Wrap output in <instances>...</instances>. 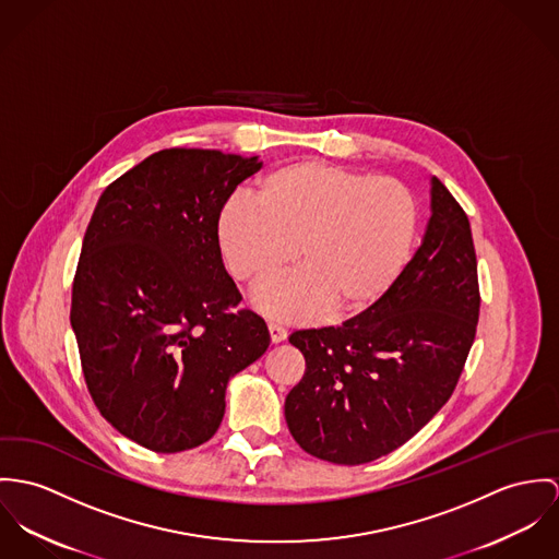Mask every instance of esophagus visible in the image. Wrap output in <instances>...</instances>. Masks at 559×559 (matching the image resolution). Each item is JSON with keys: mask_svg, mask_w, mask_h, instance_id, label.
I'll return each instance as SVG.
<instances>
[{"mask_svg": "<svg viewBox=\"0 0 559 559\" xmlns=\"http://www.w3.org/2000/svg\"><path fill=\"white\" fill-rule=\"evenodd\" d=\"M267 332H270V341L276 345V343H283L287 338V330L278 323H270L267 325Z\"/></svg>", "mask_w": 559, "mask_h": 559, "instance_id": "esophagus-1", "label": "esophagus"}]
</instances>
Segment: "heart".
Here are the masks:
<instances>
[{"instance_id": "b5f03b06", "label": "heart", "mask_w": 559, "mask_h": 559, "mask_svg": "<svg viewBox=\"0 0 559 559\" xmlns=\"http://www.w3.org/2000/svg\"><path fill=\"white\" fill-rule=\"evenodd\" d=\"M416 229L418 205L405 185L323 160L267 171L254 187V201L227 199L214 227L238 283L259 287L294 259L302 263L300 272L252 298L254 309L281 321L372 307L403 272Z\"/></svg>"}]
</instances>
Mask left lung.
<instances>
[{
    "label": "left lung",
    "instance_id": "1",
    "mask_svg": "<svg viewBox=\"0 0 559 559\" xmlns=\"http://www.w3.org/2000/svg\"><path fill=\"white\" fill-rule=\"evenodd\" d=\"M478 314L469 221L433 178L423 245L390 289L343 325L289 336L307 360L285 399L294 439L336 465L371 463L403 445L452 396Z\"/></svg>",
    "mask_w": 559,
    "mask_h": 559
}]
</instances>
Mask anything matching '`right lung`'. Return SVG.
I'll return each mask as SVG.
<instances>
[{
	"label": "right lung",
	"instance_id": "add662e5",
	"mask_svg": "<svg viewBox=\"0 0 559 559\" xmlns=\"http://www.w3.org/2000/svg\"><path fill=\"white\" fill-rule=\"evenodd\" d=\"M261 169L257 156L171 147L100 194L72 283L70 323L103 418L174 454L218 431L225 390L270 345L240 307L216 245V214Z\"/></svg>",
	"mask_w": 559,
	"mask_h": 559
}]
</instances>
